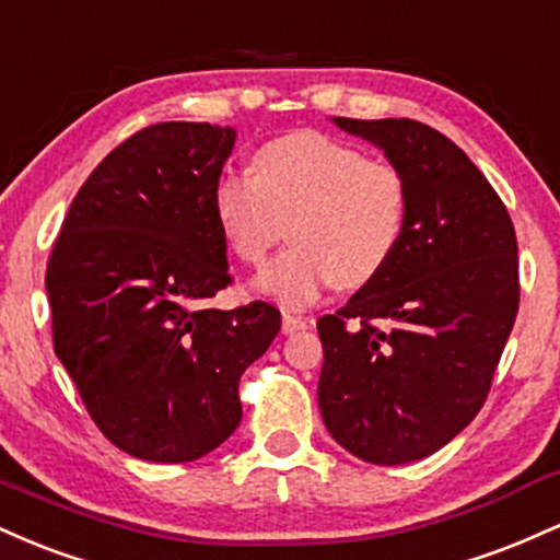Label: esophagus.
<instances>
[{"label": "esophagus", "instance_id": "1", "mask_svg": "<svg viewBox=\"0 0 560 560\" xmlns=\"http://www.w3.org/2000/svg\"><path fill=\"white\" fill-rule=\"evenodd\" d=\"M302 329H307V318L302 316H292V313H281V331L284 334H298Z\"/></svg>", "mask_w": 560, "mask_h": 560}]
</instances>
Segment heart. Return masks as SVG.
<instances>
[{
    "label": "heart",
    "instance_id": "1",
    "mask_svg": "<svg viewBox=\"0 0 560 560\" xmlns=\"http://www.w3.org/2000/svg\"><path fill=\"white\" fill-rule=\"evenodd\" d=\"M210 208L247 266L268 258L289 221L294 244L258 276V292L305 307L331 284L358 289L384 273L405 240L410 186L389 160L307 128L260 144L253 176H218Z\"/></svg>",
    "mask_w": 560,
    "mask_h": 560
}]
</instances>
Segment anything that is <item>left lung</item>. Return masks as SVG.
<instances>
[{"instance_id":"8db88e82","label":"left lung","mask_w":560,"mask_h":560,"mask_svg":"<svg viewBox=\"0 0 560 560\" xmlns=\"http://www.w3.org/2000/svg\"><path fill=\"white\" fill-rule=\"evenodd\" d=\"M405 173L397 255L334 316L318 318V405L361 460H421L464 432L492 387L518 313L516 231L458 144L410 118H334Z\"/></svg>"}]
</instances>
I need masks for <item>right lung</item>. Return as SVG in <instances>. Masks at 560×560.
Segmentation results:
<instances>
[{"mask_svg":"<svg viewBox=\"0 0 560 560\" xmlns=\"http://www.w3.org/2000/svg\"><path fill=\"white\" fill-rule=\"evenodd\" d=\"M234 139L184 120L141 128L83 182L47 262L57 358L133 458L186 464L226 442L240 378L281 329L268 302L205 305L231 284L210 191Z\"/></svg>","mask_w":560,"mask_h":560,"instance_id":"add662e5","label":"right lung"}]
</instances>
